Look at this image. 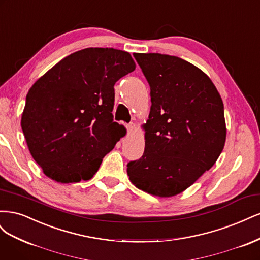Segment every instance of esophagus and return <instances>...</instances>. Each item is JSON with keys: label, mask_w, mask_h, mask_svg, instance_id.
I'll return each instance as SVG.
<instances>
[{"label": "esophagus", "mask_w": 260, "mask_h": 260, "mask_svg": "<svg viewBox=\"0 0 260 260\" xmlns=\"http://www.w3.org/2000/svg\"><path fill=\"white\" fill-rule=\"evenodd\" d=\"M136 128H137V125H136L135 122H130L129 124H127V129H128L129 132H131V131H133V130H136Z\"/></svg>", "instance_id": "34e87169"}]
</instances>
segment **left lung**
Listing matches in <instances>:
<instances>
[{
    "instance_id": "left-lung-1",
    "label": "left lung",
    "mask_w": 260,
    "mask_h": 260,
    "mask_svg": "<svg viewBox=\"0 0 260 260\" xmlns=\"http://www.w3.org/2000/svg\"><path fill=\"white\" fill-rule=\"evenodd\" d=\"M151 86L143 156L127 165L148 194L170 198L191 186L221 154L226 136L221 96L209 77L182 58L133 53Z\"/></svg>"
}]
</instances>
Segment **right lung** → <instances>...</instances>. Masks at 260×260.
I'll use <instances>...</instances> for the list:
<instances>
[{"instance_id":"add662e5","label":"right lung","mask_w":260,"mask_h":260,"mask_svg":"<svg viewBox=\"0 0 260 260\" xmlns=\"http://www.w3.org/2000/svg\"><path fill=\"white\" fill-rule=\"evenodd\" d=\"M135 69L128 52L88 48L62 58L31 86L21 129L46 177L73 183L96 174L125 135L113 120L114 85Z\"/></svg>"}]
</instances>
